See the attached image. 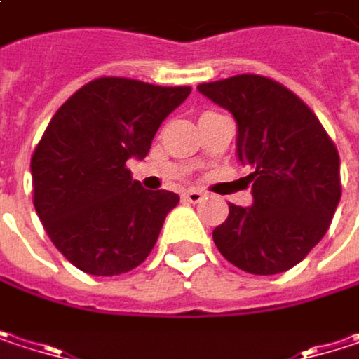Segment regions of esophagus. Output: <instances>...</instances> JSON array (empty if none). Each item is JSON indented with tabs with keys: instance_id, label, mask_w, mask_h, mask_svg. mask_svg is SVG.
I'll use <instances>...</instances> for the list:
<instances>
[{
	"instance_id": "1",
	"label": "esophagus",
	"mask_w": 359,
	"mask_h": 359,
	"mask_svg": "<svg viewBox=\"0 0 359 359\" xmlns=\"http://www.w3.org/2000/svg\"><path fill=\"white\" fill-rule=\"evenodd\" d=\"M182 197H184V201L197 203V201H201L205 195H203V191H199V189H187V191L182 193Z\"/></svg>"
}]
</instances>
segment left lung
Masks as SVG:
<instances>
[{"label":"left lung","mask_w":359,"mask_h":359,"mask_svg":"<svg viewBox=\"0 0 359 359\" xmlns=\"http://www.w3.org/2000/svg\"><path fill=\"white\" fill-rule=\"evenodd\" d=\"M237 120V156L250 166L253 205L229 203L218 251L251 274L299 264L324 237L341 199L339 151L316 114L285 85L237 74L197 85Z\"/></svg>","instance_id":"left-lung-1"}]
</instances>
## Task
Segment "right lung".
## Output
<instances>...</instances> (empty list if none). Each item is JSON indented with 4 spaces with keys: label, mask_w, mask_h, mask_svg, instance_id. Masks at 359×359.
<instances>
[{
    "label": "right lung",
    "mask_w": 359,
    "mask_h": 359,
    "mask_svg": "<svg viewBox=\"0 0 359 359\" xmlns=\"http://www.w3.org/2000/svg\"><path fill=\"white\" fill-rule=\"evenodd\" d=\"M189 93L102 76L53 114L31 158L33 203L51 243L79 270L116 276L154 250L179 195L145 191L126 160L147 156L156 130Z\"/></svg>",
    "instance_id": "1"
}]
</instances>
